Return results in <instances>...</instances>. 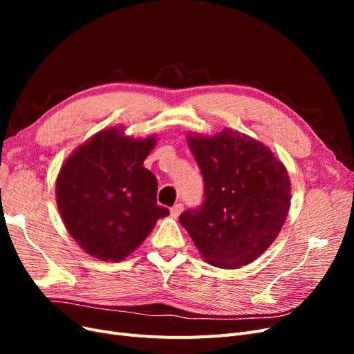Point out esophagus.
<instances>
[{"label": "esophagus", "instance_id": "34e87169", "mask_svg": "<svg viewBox=\"0 0 354 354\" xmlns=\"http://www.w3.org/2000/svg\"><path fill=\"white\" fill-rule=\"evenodd\" d=\"M169 212H171V217L173 218H177L181 212H183V205H181V203H177V205H174L173 208L169 209Z\"/></svg>", "mask_w": 354, "mask_h": 354}]
</instances>
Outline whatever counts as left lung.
I'll list each match as a JSON object with an SVG mask.
<instances>
[{
	"instance_id": "1",
	"label": "left lung",
	"mask_w": 354,
	"mask_h": 354,
	"mask_svg": "<svg viewBox=\"0 0 354 354\" xmlns=\"http://www.w3.org/2000/svg\"><path fill=\"white\" fill-rule=\"evenodd\" d=\"M205 183V199L180 223L202 259L220 269L246 266L279 234L291 205V181L282 160L255 138L232 128L189 134Z\"/></svg>"
}]
</instances>
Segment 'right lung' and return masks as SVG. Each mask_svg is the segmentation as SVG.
<instances>
[{
    "mask_svg": "<svg viewBox=\"0 0 354 354\" xmlns=\"http://www.w3.org/2000/svg\"><path fill=\"white\" fill-rule=\"evenodd\" d=\"M156 137L125 136L111 127L71 153L56 180L63 223L94 259L118 263L136 251L169 211L156 203L158 181L143 167Z\"/></svg>",
    "mask_w": 354,
    "mask_h": 354,
    "instance_id": "right-lung-1",
    "label": "right lung"
}]
</instances>
